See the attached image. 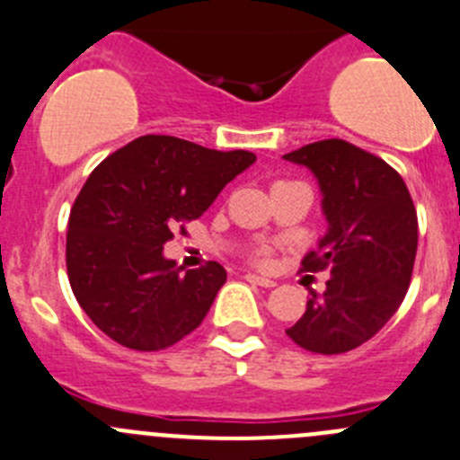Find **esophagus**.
I'll use <instances>...</instances> for the list:
<instances>
[{
    "mask_svg": "<svg viewBox=\"0 0 460 460\" xmlns=\"http://www.w3.org/2000/svg\"><path fill=\"white\" fill-rule=\"evenodd\" d=\"M244 279L253 285H261V288H276V280L267 279V276H258V274H247Z\"/></svg>",
    "mask_w": 460,
    "mask_h": 460,
    "instance_id": "34e87169",
    "label": "esophagus"
}]
</instances>
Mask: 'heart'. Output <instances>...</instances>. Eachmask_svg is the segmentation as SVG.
I'll use <instances>...</instances> for the list:
<instances>
[{
	"instance_id": "heart-1",
	"label": "heart",
	"mask_w": 460,
	"mask_h": 460,
	"mask_svg": "<svg viewBox=\"0 0 460 460\" xmlns=\"http://www.w3.org/2000/svg\"><path fill=\"white\" fill-rule=\"evenodd\" d=\"M258 261H261V262H270V253H267L265 249H262V252H258Z\"/></svg>"
}]
</instances>
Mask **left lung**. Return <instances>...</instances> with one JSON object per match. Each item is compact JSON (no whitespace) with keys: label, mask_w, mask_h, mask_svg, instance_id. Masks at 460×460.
Segmentation results:
<instances>
[{"label":"left lung","mask_w":460,"mask_h":460,"mask_svg":"<svg viewBox=\"0 0 460 460\" xmlns=\"http://www.w3.org/2000/svg\"><path fill=\"white\" fill-rule=\"evenodd\" d=\"M283 159L310 168L328 220L325 235L301 261L303 271H330L325 292H312L305 314L285 332L310 353H349L380 332L407 294L416 207L385 159L349 141H316Z\"/></svg>","instance_id":"1"}]
</instances>
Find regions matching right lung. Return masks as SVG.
<instances>
[{
    "mask_svg": "<svg viewBox=\"0 0 460 460\" xmlns=\"http://www.w3.org/2000/svg\"><path fill=\"white\" fill-rule=\"evenodd\" d=\"M256 155L146 135L102 159L75 198L66 274L89 319L132 350H162L193 332L226 271L177 267L164 244L184 234Z\"/></svg>",
    "mask_w": 460,
    "mask_h": 460,
    "instance_id": "1",
    "label": "right lung"
}]
</instances>
